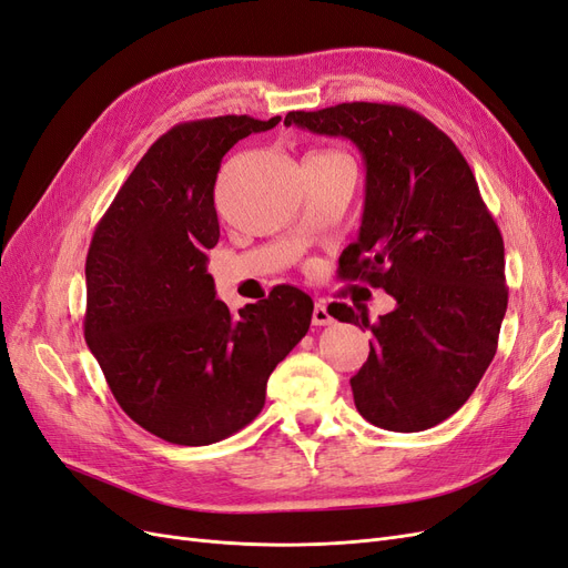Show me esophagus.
Wrapping results in <instances>:
<instances>
[{
  "mask_svg": "<svg viewBox=\"0 0 568 568\" xmlns=\"http://www.w3.org/2000/svg\"><path fill=\"white\" fill-rule=\"evenodd\" d=\"M313 324L315 326H329V324H334V317H332L329 307H326L324 301L315 303V307H313Z\"/></svg>",
  "mask_w": 568,
  "mask_h": 568,
  "instance_id": "34e87169",
  "label": "esophagus"
}]
</instances>
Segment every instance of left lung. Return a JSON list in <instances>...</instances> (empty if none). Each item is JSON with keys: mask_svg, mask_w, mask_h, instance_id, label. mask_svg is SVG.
<instances>
[{"mask_svg": "<svg viewBox=\"0 0 568 568\" xmlns=\"http://www.w3.org/2000/svg\"><path fill=\"white\" fill-rule=\"evenodd\" d=\"M284 125L348 136L365 159L363 227L338 274L398 305L376 322L359 305H329L338 322L374 334L351 379L357 412L400 434L440 424L493 363L507 311L503 234L469 163L432 120L398 104L291 111Z\"/></svg>", "mask_w": 568, "mask_h": 568, "instance_id": "1", "label": "left lung"}]
</instances>
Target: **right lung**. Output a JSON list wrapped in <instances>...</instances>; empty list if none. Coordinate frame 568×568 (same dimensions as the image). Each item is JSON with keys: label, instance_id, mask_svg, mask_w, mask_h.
Here are the masks:
<instances>
[{"label": "right lung", "instance_id": "add662e5", "mask_svg": "<svg viewBox=\"0 0 568 568\" xmlns=\"http://www.w3.org/2000/svg\"><path fill=\"white\" fill-rule=\"evenodd\" d=\"M280 115H217L170 128L99 220L84 263V341L125 415L175 445H211L251 424L270 374L311 329L296 286L230 313L205 270L220 239L222 156Z\"/></svg>", "mask_w": 568, "mask_h": 568}]
</instances>
